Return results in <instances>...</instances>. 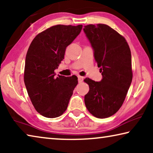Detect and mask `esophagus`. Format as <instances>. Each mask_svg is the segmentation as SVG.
<instances>
[{"label":"esophagus","mask_w":153,"mask_h":153,"mask_svg":"<svg viewBox=\"0 0 153 153\" xmlns=\"http://www.w3.org/2000/svg\"><path fill=\"white\" fill-rule=\"evenodd\" d=\"M77 77H78V82H79V83L82 82L83 80H84V77H83L82 76H77Z\"/></svg>","instance_id":"1"}]
</instances>
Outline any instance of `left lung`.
<instances>
[{
  "label": "left lung",
  "mask_w": 153,
  "mask_h": 153,
  "mask_svg": "<svg viewBox=\"0 0 153 153\" xmlns=\"http://www.w3.org/2000/svg\"><path fill=\"white\" fill-rule=\"evenodd\" d=\"M84 32L94 51L102 79L86 78L89 92L84 102L89 112L97 118H107L122 106L132 80L131 56L124 37L105 24L85 25Z\"/></svg>",
  "instance_id": "1"
}]
</instances>
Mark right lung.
<instances>
[{"mask_svg":"<svg viewBox=\"0 0 153 153\" xmlns=\"http://www.w3.org/2000/svg\"><path fill=\"white\" fill-rule=\"evenodd\" d=\"M82 25H56L32 40L25 57L24 82L37 112L55 118L66 111L77 86L76 76H55V70L64 59L66 48L79 34Z\"/></svg>","mask_w":153,"mask_h":153,"instance_id":"1","label":"right lung"}]
</instances>
